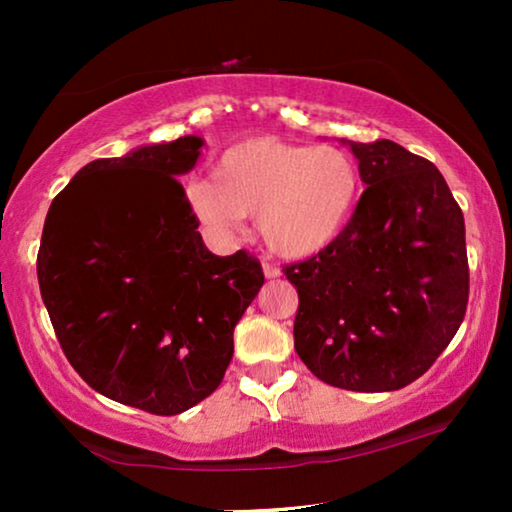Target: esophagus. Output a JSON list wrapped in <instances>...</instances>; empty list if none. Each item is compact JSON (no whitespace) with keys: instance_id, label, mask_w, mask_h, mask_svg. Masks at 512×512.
I'll use <instances>...</instances> for the list:
<instances>
[{"instance_id":"esophagus-1","label":"esophagus","mask_w":512,"mask_h":512,"mask_svg":"<svg viewBox=\"0 0 512 512\" xmlns=\"http://www.w3.org/2000/svg\"><path fill=\"white\" fill-rule=\"evenodd\" d=\"M263 275H265V279H275V277L282 275V272H279L277 265H272V263H263Z\"/></svg>"}]
</instances>
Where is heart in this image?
<instances>
[{
    "mask_svg": "<svg viewBox=\"0 0 512 512\" xmlns=\"http://www.w3.org/2000/svg\"><path fill=\"white\" fill-rule=\"evenodd\" d=\"M361 172L345 149L256 137L223 151L214 179L186 188L191 212L209 233L226 237L256 216L263 242L284 258H310L331 247L352 221Z\"/></svg>",
    "mask_w": 512,
    "mask_h": 512,
    "instance_id": "heart-1",
    "label": "heart"
}]
</instances>
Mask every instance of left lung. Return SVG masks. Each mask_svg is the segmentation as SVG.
I'll use <instances>...</instances> for the list:
<instances>
[{
    "mask_svg": "<svg viewBox=\"0 0 512 512\" xmlns=\"http://www.w3.org/2000/svg\"><path fill=\"white\" fill-rule=\"evenodd\" d=\"M363 191L345 233L286 265L293 345L331 387L396 391L433 366L468 303L464 214L443 174L401 144L349 142Z\"/></svg>",
    "mask_w": 512,
    "mask_h": 512,
    "instance_id": "left-lung-1",
    "label": "left lung"
}]
</instances>
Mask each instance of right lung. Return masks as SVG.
I'll use <instances>...</instances> for the list:
<instances>
[{
    "instance_id": "add662e5",
    "label": "right lung",
    "mask_w": 512,
    "mask_h": 512,
    "mask_svg": "<svg viewBox=\"0 0 512 512\" xmlns=\"http://www.w3.org/2000/svg\"><path fill=\"white\" fill-rule=\"evenodd\" d=\"M205 139L144 144L81 167L48 209L39 289L62 352L111 401L179 415L219 387L263 286L247 251L216 256L177 177Z\"/></svg>"
}]
</instances>
